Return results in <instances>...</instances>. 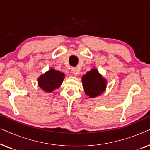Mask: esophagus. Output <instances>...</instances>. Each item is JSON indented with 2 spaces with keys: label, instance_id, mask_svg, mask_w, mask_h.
Here are the masks:
<instances>
[{
  "label": "esophagus",
  "instance_id": "34e87169",
  "mask_svg": "<svg viewBox=\"0 0 150 150\" xmlns=\"http://www.w3.org/2000/svg\"><path fill=\"white\" fill-rule=\"evenodd\" d=\"M71 72H72L75 76L78 75L79 74V69L75 68V67H72V68H71Z\"/></svg>",
  "mask_w": 150,
  "mask_h": 150
}]
</instances>
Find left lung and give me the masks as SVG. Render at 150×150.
I'll list each match as a JSON object with an SVG mask.
<instances>
[{
	"mask_svg": "<svg viewBox=\"0 0 150 150\" xmlns=\"http://www.w3.org/2000/svg\"><path fill=\"white\" fill-rule=\"evenodd\" d=\"M86 95L90 98L101 95L106 87V80L102 76L97 69L93 68L82 77Z\"/></svg>",
	"mask_w": 150,
	"mask_h": 150,
	"instance_id": "8db88e82",
	"label": "left lung"
}]
</instances>
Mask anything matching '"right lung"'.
<instances>
[{
    "instance_id": "right-lung-1",
    "label": "right lung",
    "mask_w": 150,
    "mask_h": 150,
    "mask_svg": "<svg viewBox=\"0 0 150 150\" xmlns=\"http://www.w3.org/2000/svg\"><path fill=\"white\" fill-rule=\"evenodd\" d=\"M64 79V74L50 69L38 78V85L44 91L51 93L60 87Z\"/></svg>"
}]
</instances>
